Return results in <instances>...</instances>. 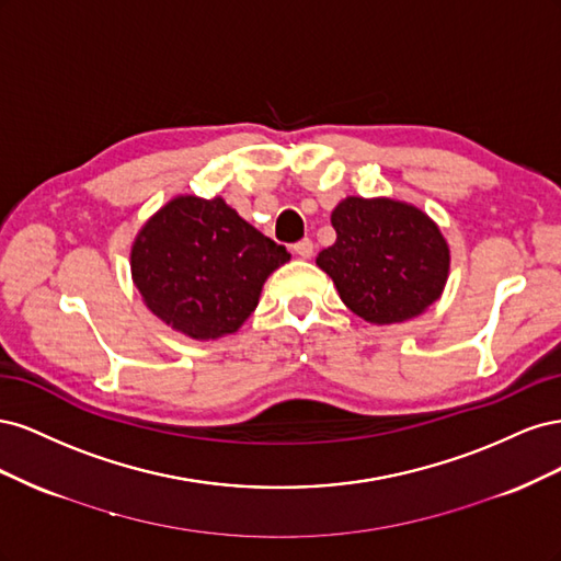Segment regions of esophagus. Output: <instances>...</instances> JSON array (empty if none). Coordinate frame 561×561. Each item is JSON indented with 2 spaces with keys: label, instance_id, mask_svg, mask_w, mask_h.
I'll use <instances>...</instances> for the list:
<instances>
[{
  "label": "esophagus",
  "instance_id": "34e87169",
  "mask_svg": "<svg viewBox=\"0 0 561 561\" xmlns=\"http://www.w3.org/2000/svg\"><path fill=\"white\" fill-rule=\"evenodd\" d=\"M293 250H295V254H299L301 260H309L311 254H313V241L311 239H301L299 243L293 245Z\"/></svg>",
  "mask_w": 561,
  "mask_h": 561
}]
</instances>
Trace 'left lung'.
<instances>
[{"mask_svg":"<svg viewBox=\"0 0 561 561\" xmlns=\"http://www.w3.org/2000/svg\"><path fill=\"white\" fill-rule=\"evenodd\" d=\"M336 241L316 264L346 307L375 325L426 311L449 276V245L433 219L410 203L348 196L332 210Z\"/></svg>","mask_w":561,"mask_h":561,"instance_id":"obj_1","label":"left lung"}]
</instances>
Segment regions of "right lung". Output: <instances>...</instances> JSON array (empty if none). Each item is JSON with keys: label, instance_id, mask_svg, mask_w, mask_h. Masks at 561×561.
Wrapping results in <instances>:
<instances>
[{"label": "right lung", "instance_id": "1", "mask_svg": "<svg viewBox=\"0 0 561 561\" xmlns=\"http://www.w3.org/2000/svg\"><path fill=\"white\" fill-rule=\"evenodd\" d=\"M287 260L290 252L225 198L178 196L140 229L130 271L151 313L206 342L243 325L257 309L264 280Z\"/></svg>", "mask_w": 561, "mask_h": 561}]
</instances>
